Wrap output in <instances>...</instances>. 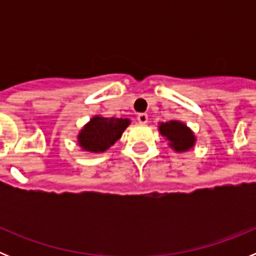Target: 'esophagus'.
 Listing matches in <instances>:
<instances>
[{
	"label": "esophagus",
	"mask_w": 256,
	"mask_h": 256,
	"mask_svg": "<svg viewBox=\"0 0 256 256\" xmlns=\"http://www.w3.org/2000/svg\"><path fill=\"white\" fill-rule=\"evenodd\" d=\"M137 120H138L141 124H146V123H148V114H144V112H141V114H138V115H137Z\"/></svg>",
	"instance_id": "1"
}]
</instances>
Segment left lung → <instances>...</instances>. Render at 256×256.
<instances>
[{
  "label": "left lung",
  "mask_w": 256,
  "mask_h": 256,
  "mask_svg": "<svg viewBox=\"0 0 256 256\" xmlns=\"http://www.w3.org/2000/svg\"><path fill=\"white\" fill-rule=\"evenodd\" d=\"M160 133L170 142V148H173L177 152L188 151L195 144V136L180 122L172 120L168 123L160 124Z\"/></svg>",
  "instance_id": "1"
}]
</instances>
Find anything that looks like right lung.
<instances>
[{
    "label": "right lung",
    "instance_id": "right-lung-1",
    "mask_svg": "<svg viewBox=\"0 0 256 256\" xmlns=\"http://www.w3.org/2000/svg\"><path fill=\"white\" fill-rule=\"evenodd\" d=\"M130 123V119L123 118H92L79 133V146L91 152H104L120 138Z\"/></svg>",
    "mask_w": 256,
    "mask_h": 256
}]
</instances>
